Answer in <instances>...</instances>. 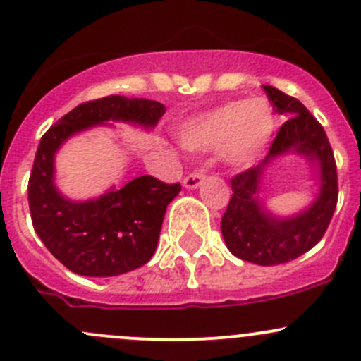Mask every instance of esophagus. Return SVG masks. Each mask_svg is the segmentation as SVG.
<instances>
[{"label":"esophagus","mask_w":361,"mask_h":361,"mask_svg":"<svg viewBox=\"0 0 361 361\" xmlns=\"http://www.w3.org/2000/svg\"><path fill=\"white\" fill-rule=\"evenodd\" d=\"M202 180H204L202 173H197V171H195V173H190L188 176H185L183 187L185 188H197L199 185L202 183Z\"/></svg>","instance_id":"1"}]
</instances>
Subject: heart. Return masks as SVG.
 <instances>
[{"mask_svg":"<svg viewBox=\"0 0 361 361\" xmlns=\"http://www.w3.org/2000/svg\"><path fill=\"white\" fill-rule=\"evenodd\" d=\"M276 129V115L264 97L232 101L213 111L195 116L180 130L181 145L206 152L224 147L232 167H248L260 157Z\"/></svg>","mask_w":361,"mask_h":361,"instance_id":"b5f03b06","label":"heart"}]
</instances>
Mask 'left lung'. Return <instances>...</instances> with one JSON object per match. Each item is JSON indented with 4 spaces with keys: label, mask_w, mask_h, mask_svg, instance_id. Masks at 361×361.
Returning a JSON list of instances; mask_svg holds the SVG:
<instances>
[{
    "label": "left lung",
    "mask_w": 361,
    "mask_h": 361,
    "mask_svg": "<svg viewBox=\"0 0 361 361\" xmlns=\"http://www.w3.org/2000/svg\"><path fill=\"white\" fill-rule=\"evenodd\" d=\"M264 90L274 111L288 120L279 127L267 157L231 180L232 197L221 218V234L231 253L241 260L278 265L295 260L318 245L329 228L337 206V166L325 129L307 108L276 87L264 85ZM290 151L319 167L320 194L298 215L279 219L268 213L257 194L268 164Z\"/></svg>",
    "instance_id": "left-lung-1"
}]
</instances>
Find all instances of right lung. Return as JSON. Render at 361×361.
Instances as JSON below:
<instances>
[{
  "label": "right lung",
  "instance_id": "add662e5",
  "mask_svg": "<svg viewBox=\"0 0 361 361\" xmlns=\"http://www.w3.org/2000/svg\"><path fill=\"white\" fill-rule=\"evenodd\" d=\"M164 113L157 101L108 96L78 104L43 134L27 185L32 227L47 250L75 274L110 278L147 264L157 248L167 204L181 187L145 174L97 199L69 201L54 183L57 150L89 127L111 120L152 129Z\"/></svg>",
  "mask_w": 361,
  "mask_h": 361
}]
</instances>
